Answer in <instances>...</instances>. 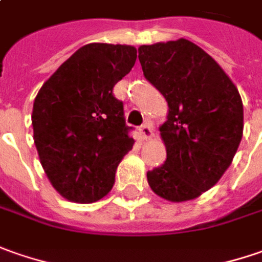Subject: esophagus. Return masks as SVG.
I'll return each mask as SVG.
<instances>
[{"label": "esophagus", "instance_id": "obj_1", "mask_svg": "<svg viewBox=\"0 0 262 262\" xmlns=\"http://www.w3.org/2000/svg\"><path fill=\"white\" fill-rule=\"evenodd\" d=\"M139 133L143 139H149V138L154 136V129H152V126L149 123H145V124H142L139 127Z\"/></svg>", "mask_w": 262, "mask_h": 262}]
</instances>
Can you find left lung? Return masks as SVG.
Here are the masks:
<instances>
[{
  "instance_id": "obj_1",
  "label": "left lung",
  "mask_w": 262,
  "mask_h": 262,
  "mask_svg": "<svg viewBox=\"0 0 262 262\" xmlns=\"http://www.w3.org/2000/svg\"><path fill=\"white\" fill-rule=\"evenodd\" d=\"M138 50L143 75L168 103L167 122L159 127L167 161L148 171V183L165 200H193L221 180L238 150L244 130L238 88L193 41Z\"/></svg>"
}]
</instances>
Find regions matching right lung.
<instances>
[{"label":"right lung","instance_id":"1","mask_svg":"<svg viewBox=\"0 0 262 262\" xmlns=\"http://www.w3.org/2000/svg\"><path fill=\"white\" fill-rule=\"evenodd\" d=\"M127 45L90 43L65 60L34 98L33 138L50 184L75 203L103 199L135 143L114 85L136 62Z\"/></svg>","mask_w":262,"mask_h":262}]
</instances>
